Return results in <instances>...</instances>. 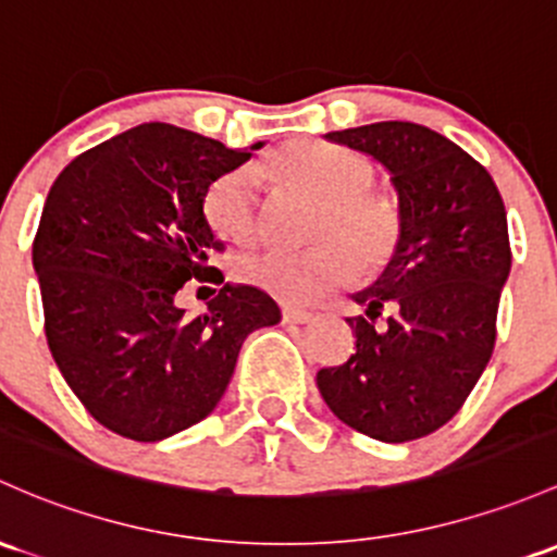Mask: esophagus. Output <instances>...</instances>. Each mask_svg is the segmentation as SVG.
I'll return each mask as SVG.
<instances>
[{
  "instance_id": "obj_1",
  "label": "esophagus",
  "mask_w": 557,
  "mask_h": 557,
  "mask_svg": "<svg viewBox=\"0 0 557 557\" xmlns=\"http://www.w3.org/2000/svg\"><path fill=\"white\" fill-rule=\"evenodd\" d=\"M314 314L309 309H296V307H283V320L285 323H294V325H304L309 323Z\"/></svg>"
}]
</instances>
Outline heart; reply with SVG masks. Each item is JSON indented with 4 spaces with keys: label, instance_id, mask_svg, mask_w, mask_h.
Returning <instances> with one entry per match:
<instances>
[{
    "label": "heart",
    "instance_id": "heart-1",
    "mask_svg": "<svg viewBox=\"0 0 557 557\" xmlns=\"http://www.w3.org/2000/svg\"><path fill=\"white\" fill-rule=\"evenodd\" d=\"M259 171L318 197L304 250H261L237 259L234 272L243 283L288 304L312 301L347 283L355 267L379 269L400 237L397 210L373 191V165L352 149L325 140H290L261 162ZM202 213L221 239L250 245L261 234L259 173L237 168L205 191Z\"/></svg>",
    "mask_w": 557,
    "mask_h": 557
}]
</instances>
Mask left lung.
Masks as SVG:
<instances>
[{
	"label": "left lung",
	"mask_w": 557,
	"mask_h": 557,
	"mask_svg": "<svg viewBox=\"0 0 557 557\" xmlns=\"http://www.w3.org/2000/svg\"><path fill=\"white\" fill-rule=\"evenodd\" d=\"M392 175L400 237L347 318L355 355L320 368V395L352 430L408 443L441 430L488 366L496 312L512 263L507 213L488 171L461 146L417 122H373L327 133ZM386 308L384 329L372 325Z\"/></svg>",
	"instance_id": "left-lung-1"
}]
</instances>
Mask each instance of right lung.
<instances>
[{"instance_id":"1","label":"right lung","mask_w":557,"mask_h":557,"mask_svg":"<svg viewBox=\"0 0 557 557\" xmlns=\"http://www.w3.org/2000/svg\"><path fill=\"white\" fill-rule=\"evenodd\" d=\"M250 151L144 122L82 151L50 186L32 250L45 336L87 413L116 435L157 443L202 421L248 333L280 323L253 285H222L200 319L174 307L189 278L224 283L202 200Z\"/></svg>"}]
</instances>
